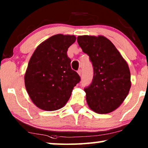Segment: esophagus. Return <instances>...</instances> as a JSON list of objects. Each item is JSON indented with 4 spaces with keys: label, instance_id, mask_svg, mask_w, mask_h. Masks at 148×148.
<instances>
[{
    "label": "esophagus",
    "instance_id": "1",
    "mask_svg": "<svg viewBox=\"0 0 148 148\" xmlns=\"http://www.w3.org/2000/svg\"><path fill=\"white\" fill-rule=\"evenodd\" d=\"M77 73L79 74V75L81 76V75H82V70L81 69H79L77 71Z\"/></svg>",
    "mask_w": 148,
    "mask_h": 148
}]
</instances>
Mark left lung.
I'll list each match as a JSON object with an SVG mask.
<instances>
[{"instance_id":"1","label":"left lung","mask_w":148,"mask_h":148,"mask_svg":"<svg viewBox=\"0 0 148 148\" xmlns=\"http://www.w3.org/2000/svg\"><path fill=\"white\" fill-rule=\"evenodd\" d=\"M77 43L93 65L92 82L84 89L88 106L99 114L114 112L125 100L131 86L127 62L104 36H78Z\"/></svg>"}]
</instances>
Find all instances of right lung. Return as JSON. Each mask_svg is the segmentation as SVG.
Instances as JSON below:
<instances>
[{
  "instance_id": "right-lung-1",
  "label": "right lung",
  "mask_w": 148,
  "mask_h": 148,
  "mask_svg": "<svg viewBox=\"0 0 148 148\" xmlns=\"http://www.w3.org/2000/svg\"><path fill=\"white\" fill-rule=\"evenodd\" d=\"M76 40L74 35L58 34L40 44L28 62L24 75L26 91L32 103L45 111L62 108L80 81L71 67L68 48Z\"/></svg>"
}]
</instances>
